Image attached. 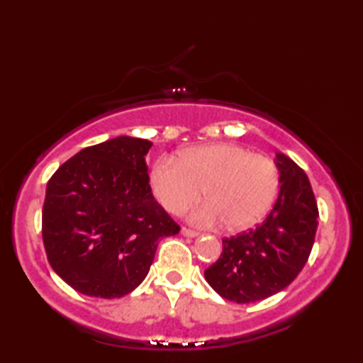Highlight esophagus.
<instances>
[{"label":"esophagus","instance_id":"esophagus-1","mask_svg":"<svg viewBox=\"0 0 363 363\" xmlns=\"http://www.w3.org/2000/svg\"><path fill=\"white\" fill-rule=\"evenodd\" d=\"M181 233H182L184 237H189V238H195V237H199V232L190 230V229H186V227H182V229H181Z\"/></svg>","mask_w":363,"mask_h":363}]
</instances>
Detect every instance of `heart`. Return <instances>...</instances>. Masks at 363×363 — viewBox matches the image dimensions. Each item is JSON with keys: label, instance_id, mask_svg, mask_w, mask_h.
<instances>
[{"label": "heart", "instance_id": "1", "mask_svg": "<svg viewBox=\"0 0 363 363\" xmlns=\"http://www.w3.org/2000/svg\"><path fill=\"white\" fill-rule=\"evenodd\" d=\"M152 192L164 210L187 213L189 223L240 232L261 223L279 189V171L272 160L237 144H208L182 150L179 158H158L150 171Z\"/></svg>", "mask_w": 363, "mask_h": 363}]
</instances>
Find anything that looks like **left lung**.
<instances>
[{
    "instance_id": "8db88e82",
    "label": "left lung",
    "mask_w": 363,
    "mask_h": 363,
    "mask_svg": "<svg viewBox=\"0 0 363 363\" xmlns=\"http://www.w3.org/2000/svg\"><path fill=\"white\" fill-rule=\"evenodd\" d=\"M279 196L261 225L224 238L223 255L205 270L219 296L238 304L274 296L303 270L314 245L318 210L311 182L291 158L277 152Z\"/></svg>"
}]
</instances>
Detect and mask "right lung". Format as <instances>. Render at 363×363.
<instances>
[{"mask_svg": "<svg viewBox=\"0 0 363 363\" xmlns=\"http://www.w3.org/2000/svg\"><path fill=\"white\" fill-rule=\"evenodd\" d=\"M150 147L131 136L86 147L48 182L46 256L78 293L104 299L131 293L149 274L160 238L179 232L152 195Z\"/></svg>", "mask_w": 363, "mask_h": 363, "instance_id": "1", "label": "right lung"}]
</instances>
